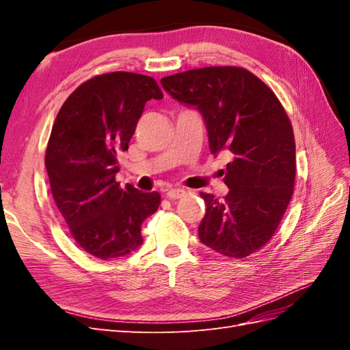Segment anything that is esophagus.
<instances>
[{
    "mask_svg": "<svg viewBox=\"0 0 350 350\" xmlns=\"http://www.w3.org/2000/svg\"><path fill=\"white\" fill-rule=\"evenodd\" d=\"M185 196H187V191H185V189H183V188H171V189H167V193H166V197L167 198H172V200L183 198Z\"/></svg>",
    "mask_w": 350,
    "mask_h": 350,
    "instance_id": "34e87169",
    "label": "esophagus"
}]
</instances>
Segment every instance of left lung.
Returning a JSON list of instances; mask_svg holds the SVG:
<instances>
[{
  "label": "left lung",
  "mask_w": 350,
  "mask_h": 350,
  "mask_svg": "<svg viewBox=\"0 0 350 350\" xmlns=\"http://www.w3.org/2000/svg\"><path fill=\"white\" fill-rule=\"evenodd\" d=\"M169 96L203 116L210 152L228 154L225 201L201 193L206 215L198 238L226 257L266 245L292 197L295 139L279 99L252 72L206 67L161 80Z\"/></svg>",
  "instance_id": "8db88e82"
}]
</instances>
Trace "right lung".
I'll return each instance as SVG.
<instances>
[{"label": "right lung", "instance_id": "obj_1", "mask_svg": "<svg viewBox=\"0 0 350 350\" xmlns=\"http://www.w3.org/2000/svg\"><path fill=\"white\" fill-rule=\"evenodd\" d=\"M162 98L149 76L109 72L83 83L57 115L45 154L52 197L79 247L94 257L135 251L143 220L161 204L157 191L120 188L115 174L146 102Z\"/></svg>", "mask_w": 350, "mask_h": 350}]
</instances>
